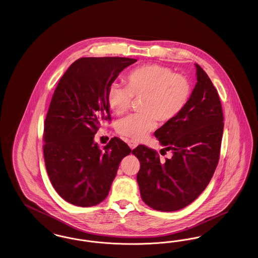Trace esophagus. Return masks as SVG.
<instances>
[{"instance_id": "34e87169", "label": "esophagus", "mask_w": 258, "mask_h": 258, "mask_svg": "<svg viewBox=\"0 0 258 258\" xmlns=\"http://www.w3.org/2000/svg\"><path fill=\"white\" fill-rule=\"evenodd\" d=\"M127 145L130 146V148L132 149V150H134L135 148L137 147V145H138V143L135 141V140H128L127 141Z\"/></svg>"}]
</instances>
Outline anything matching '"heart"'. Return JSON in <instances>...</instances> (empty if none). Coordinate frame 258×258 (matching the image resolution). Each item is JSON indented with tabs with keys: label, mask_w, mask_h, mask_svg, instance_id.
Here are the masks:
<instances>
[{
	"label": "heart",
	"mask_w": 258,
	"mask_h": 258,
	"mask_svg": "<svg viewBox=\"0 0 258 258\" xmlns=\"http://www.w3.org/2000/svg\"><path fill=\"white\" fill-rule=\"evenodd\" d=\"M191 96V84L181 74L157 63L132 71L125 77V87L112 84L107 92L109 108L117 115L130 110L133 98H141L140 114L120 121L117 131L124 137L142 140L157 124V119L169 122L186 106Z\"/></svg>",
	"instance_id": "1"
}]
</instances>
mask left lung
I'll return each instance as SVG.
<instances>
[{
	"instance_id": "1",
	"label": "left lung",
	"mask_w": 258,
	"mask_h": 258,
	"mask_svg": "<svg viewBox=\"0 0 258 258\" xmlns=\"http://www.w3.org/2000/svg\"><path fill=\"white\" fill-rule=\"evenodd\" d=\"M196 68L197 84L184 110L155 132L163 149L171 151V158L162 161L144 145L133 151L140 161V196L154 210L172 212L189 205L206 188L219 162L221 100L207 74L199 64Z\"/></svg>"
}]
</instances>
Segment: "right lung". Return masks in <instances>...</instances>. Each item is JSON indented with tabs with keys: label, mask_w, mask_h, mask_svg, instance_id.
I'll use <instances>...</instances> for the list:
<instances>
[{
	"label": "right lung",
	"mask_w": 258,
	"mask_h": 258,
	"mask_svg": "<svg viewBox=\"0 0 258 258\" xmlns=\"http://www.w3.org/2000/svg\"><path fill=\"white\" fill-rule=\"evenodd\" d=\"M137 61L131 58H80L61 76L44 122L43 156L58 195L79 207L105 199L121 160L132 153L118 137L103 150L94 141L110 120L107 92L119 74Z\"/></svg>",
	"instance_id": "1"
}]
</instances>
